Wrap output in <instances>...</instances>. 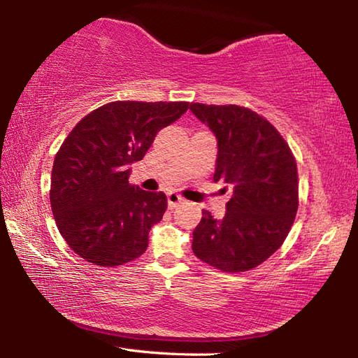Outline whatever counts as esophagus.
Listing matches in <instances>:
<instances>
[{
    "instance_id": "obj_1",
    "label": "esophagus",
    "mask_w": 358,
    "mask_h": 358,
    "mask_svg": "<svg viewBox=\"0 0 358 358\" xmlns=\"http://www.w3.org/2000/svg\"><path fill=\"white\" fill-rule=\"evenodd\" d=\"M183 202H185V199L181 197V196H178L177 192H169L167 194V205H169V208L178 207V205L183 203Z\"/></svg>"
}]
</instances>
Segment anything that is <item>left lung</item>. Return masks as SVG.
<instances>
[{"label":"left lung","mask_w":358,"mask_h":358,"mask_svg":"<svg viewBox=\"0 0 358 358\" xmlns=\"http://www.w3.org/2000/svg\"><path fill=\"white\" fill-rule=\"evenodd\" d=\"M217 142L213 180L232 197L221 220L202 211L192 232L196 256L229 273L268 259L286 240L299 208V177L289 145L273 126L250 108L191 104Z\"/></svg>","instance_id":"left-lung-1"}]
</instances>
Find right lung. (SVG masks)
Instances as JSON below:
<instances>
[{
  "instance_id": "add662e5",
  "label": "right lung",
  "mask_w": 358,
  "mask_h": 358,
  "mask_svg": "<svg viewBox=\"0 0 358 358\" xmlns=\"http://www.w3.org/2000/svg\"><path fill=\"white\" fill-rule=\"evenodd\" d=\"M187 108V102H110L66 137L52 169V213L66 243L87 262L117 266L147 250L167 197L129 185V166Z\"/></svg>"
}]
</instances>
